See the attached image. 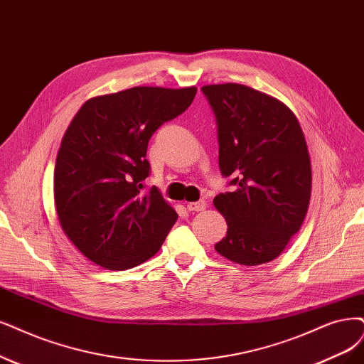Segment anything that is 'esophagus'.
Masks as SVG:
<instances>
[{
  "mask_svg": "<svg viewBox=\"0 0 364 364\" xmlns=\"http://www.w3.org/2000/svg\"><path fill=\"white\" fill-rule=\"evenodd\" d=\"M205 207H207V204L204 203V200H198V203H187V210L192 213L203 211V210H205Z\"/></svg>",
  "mask_w": 364,
  "mask_h": 364,
  "instance_id": "34e87169",
  "label": "esophagus"
}]
</instances>
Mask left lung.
<instances>
[{
  "label": "left lung",
  "instance_id": "8db88e82",
  "mask_svg": "<svg viewBox=\"0 0 364 364\" xmlns=\"http://www.w3.org/2000/svg\"><path fill=\"white\" fill-rule=\"evenodd\" d=\"M200 91L216 117L220 172L234 186L213 200L228 225L214 249L241 265L273 261L299 232L311 200V159L299 119L246 85Z\"/></svg>",
  "mask_w": 364,
  "mask_h": 364
}]
</instances>
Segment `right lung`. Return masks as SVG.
<instances>
[{
  "label": "right lung",
  "mask_w": 364,
  "mask_h": 364,
  "mask_svg": "<svg viewBox=\"0 0 364 364\" xmlns=\"http://www.w3.org/2000/svg\"><path fill=\"white\" fill-rule=\"evenodd\" d=\"M196 88L133 87L90 99L61 141L53 173L58 220L94 264L129 270L151 258L178 214L156 186L148 141L189 107Z\"/></svg>",
  "instance_id": "right-lung-1"
}]
</instances>
